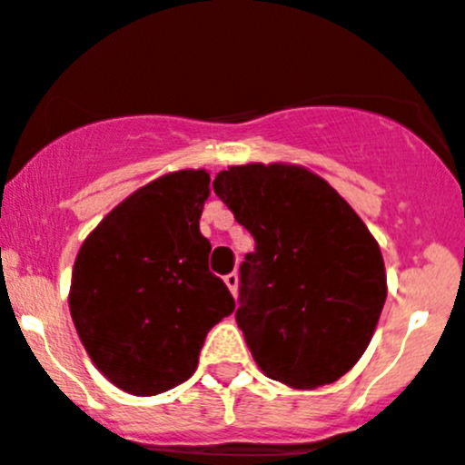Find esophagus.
Instances as JSON below:
<instances>
[{
    "label": "esophagus",
    "instance_id": "esophagus-1",
    "mask_svg": "<svg viewBox=\"0 0 465 465\" xmlns=\"http://www.w3.org/2000/svg\"><path fill=\"white\" fill-rule=\"evenodd\" d=\"M224 283H227V288L232 291V295L236 297L238 295V274L236 272H229L227 277H224Z\"/></svg>",
    "mask_w": 465,
    "mask_h": 465
}]
</instances>
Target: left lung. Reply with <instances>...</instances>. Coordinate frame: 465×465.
Listing matches in <instances>:
<instances>
[{
    "label": "left lung",
    "instance_id": "1",
    "mask_svg": "<svg viewBox=\"0 0 465 465\" xmlns=\"http://www.w3.org/2000/svg\"><path fill=\"white\" fill-rule=\"evenodd\" d=\"M213 191L256 242L241 265L236 309L256 366L302 391L341 380L371 345L384 309L380 242L302 165H232Z\"/></svg>",
    "mask_w": 465,
    "mask_h": 465
}]
</instances>
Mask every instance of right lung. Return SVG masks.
<instances>
[{
	"label": "right lung",
	"mask_w": 465,
	"mask_h": 465,
	"mask_svg": "<svg viewBox=\"0 0 465 465\" xmlns=\"http://www.w3.org/2000/svg\"><path fill=\"white\" fill-rule=\"evenodd\" d=\"M206 170H177L120 202L74 259L70 315L97 371L124 393L159 395L195 372L213 324L236 306L200 233Z\"/></svg>",
	"instance_id": "obj_1"
}]
</instances>
